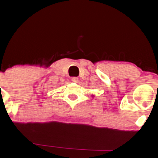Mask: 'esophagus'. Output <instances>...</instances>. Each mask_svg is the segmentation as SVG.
I'll return each mask as SVG.
<instances>
[{
    "instance_id": "esophagus-1",
    "label": "esophagus",
    "mask_w": 158,
    "mask_h": 158,
    "mask_svg": "<svg viewBox=\"0 0 158 158\" xmlns=\"http://www.w3.org/2000/svg\"><path fill=\"white\" fill-rule=\"evenodd\" d=\"M71 81H72L73 82L77 83L78 81H79V79H78V77H72L71 78Z\"/></svg>"
}]
</instances>
